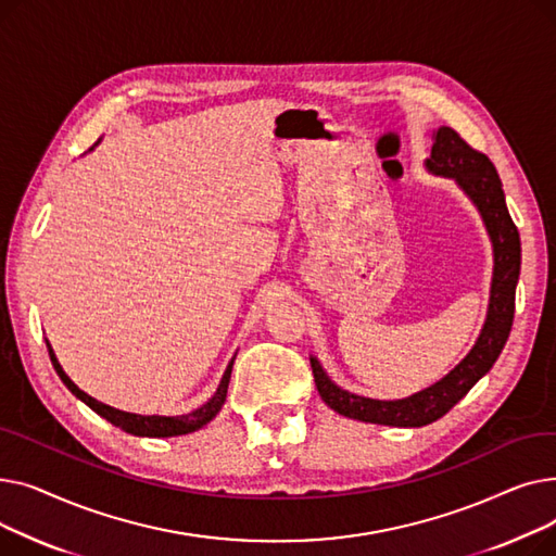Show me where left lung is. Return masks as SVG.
Segmentation results:
<instances>
[{
    "mask_svg": "<svg viewBox=\"0 0 556 556\" xmlns=\"http://www.w3.org/2000/svg\"><path fill=\"white\" fill-rule=\"evenodd\" d=\"M426 166L437 175L455 178L457 185L476 202V207L480 210L489 229L495 266L486 323L476 346L471 349V354L446 378H442L432 388L401 401H376L349 394L333 386L319 363L311 358L319 396H323L331 410L349 419L410 428L437 421L491 369L495 358L501 356L511 331L516 308V281L520 275V237L507 210L498 170H495V166L482 151H476L471 143H466L459 137L457 130L448 126L437 130L432 153Z\"/></svg>",
    "mask_w": 556,
    "mask_h": 556,
    "instance_id": "8db88e82",
    "label": "left lung"
}]
</instances>
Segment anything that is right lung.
<instances>
[{"label": "right lung", "instance_id": "right-lung-1", "mask_svg": "<svg viewBox=\"0 0 556 556\" xmlns=\"http://www.w3.org/2000/svg\"><path fill=\"white\" fill-rule=\"evenodd\" d=\"M49 358H51V365L58 371V376H61V381L67 386V390L74 396H78L85 405H90L97 415L108 419L112 426L122 428V430H126L130 434H137V437H175V434L193 432V430L202 428L204 424H210L218 415V410H220L223 403H225L229 376H231V365H233V361L227 365L216 394L207 403H204L202 407H198V410H193L189 415H180V417H155V415L153 417H141V415H130V413L116 410V407H110V405H105V403H101V401H97L92 396H87L83 390H78L72 383V378L63 371L61 363L55 361L51 346H49Z\"/></svg>", "mask_w": 556, "mask_h": 556}]
</instances>
